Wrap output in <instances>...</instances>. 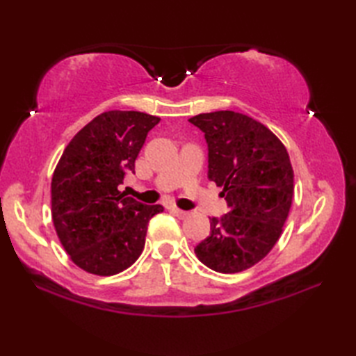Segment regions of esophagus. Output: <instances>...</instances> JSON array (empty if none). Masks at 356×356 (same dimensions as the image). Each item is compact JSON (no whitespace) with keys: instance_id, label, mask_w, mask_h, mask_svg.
<instances>
[{"instance_id":"obj_1","label":"esophagus","mask_w":356,"mask_h":356,"mask_svg":"<svg viewBox=\"0 0 356 356\" xmlns=\"http://www.w3.org/2000/svg\"><path fill=\"white\" fill-rule=\"evenodd\" d=\"M171 213H172L174 216H176V217L182 218V220H184V218H186V217H188V213H186V211H182V209H179V208H171Z\"/></svg>"}]
</instances>
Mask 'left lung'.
I'll use <instances>...</instances> for the list:
<instances>
[{"label": "left lung", "instance_id": "left-lung-1", "mask_svg": "<svg viewBox=\"0 0 356 356\" xmlns=\"http://www.w3.org/2000/svg\"><path fill=\"white\" fill-rule=\"evenodd\" d=\"M190 120L205 133L208 177L228 205L211 234L195 246L197 259L220 274L252 268L275 246L293 199V170L277 136L236 111L202 113Z\"/></svg>", "mask_w": 356, "mask_h": 356}]
</instances>
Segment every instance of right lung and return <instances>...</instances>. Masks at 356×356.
Returning a JSON list of instances; mask_svg holds the SVG:
<instances>
[{"instance_id": "obj_1", "label": "right lung", "mask_w": 356, "mask_h": 356, "mask_svg": "<svg viewBox=\"0 0 356 356\" xmlns=\"http://www.w3.org/2000/svg\"><path fill=\"white\" fill-rule=\"evenodd\" d=\"M161 118L111 110L96 116L65 147L51 177V218L70 260L88 274L110 277L130 268L145 246L143 205L119 191L148 131Z\"/></svg>"}]
</instances>
